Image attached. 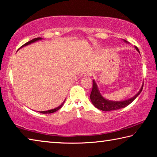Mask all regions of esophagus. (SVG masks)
Segmentation results:
<instances>
[{
    "instance_id": "1",
    "label": "esophagus",
    "mask_w": 157,
    "mask_h": 157,
    "mask_svg": "<svg viewBox=\"0 0 157 157\" xmlns=\"http://www.w3.org/2000/svg\"><path fill=\"white\" fill-rule=\"evenodd\" d=\"M85 75L87 76H91L92 75V72L91 71H87L86 73H85Z\"/></svg>"
}]
</instances>
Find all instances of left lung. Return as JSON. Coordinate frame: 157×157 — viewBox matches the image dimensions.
Here are the masks:
<instances>
[{"instance_id":"left-lung-1","label":"left lung","mask_w":157,"mask_h":157,"mask_svg":"<svg viewBox=\"0 0 157 157\" xmlns=\"http://www.w3.org/2000/svg\"><path fill=\"white\" fill-rule=\"evenodd\" d=\"M125 41V42H127L126 40ZM136 49H137V51L139 52V49L137 48L136 47ZM143 87H144V85L142 86L140 91L137 93L134 97L130 98V99L125 100L123 101H111L106 100L105 98H104L102 96H101L99 91H98V90L97 83H95L94 81H93L92 90L91 94L90 95V97L93 105H94L97 108L101 109V110L105 111V112L116 110V109L125 108L126 106L130 105V104L132 102V101L135 99L137 97H138L140 93L141 92Z\"/></svg>"}]
</instances>
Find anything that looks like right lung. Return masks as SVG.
<instances>
[{
	"mask_svg": "<svg viewBox=\"0 0 157 157\" xmlns=\"http://www.w3.org/2000/svg\"><path fill=\"white\" fill-rule=\"evenodd\" d=\"M40 39H42V38H34V39H32V40H31L30 41H28V42H27V43H25L23 45H22V46L21 47V48H23V47H24V46H26V45H29V44H31V43H32L35 42V41H37V40H40ZM64 102H65V101H64ZM64 102H63L60 106L57 107L56 108L52 109H50V110H48V111H42V112H40V113H43V114H50V113H53V112H56L57 110H59V109L60 108H61L63 105V103H64Z\"/></svg>",
	"mask_w": 157,
	"mask_h": 157,
	"instance_id": "1",
	"label": "right lung"
}]
</instances>
